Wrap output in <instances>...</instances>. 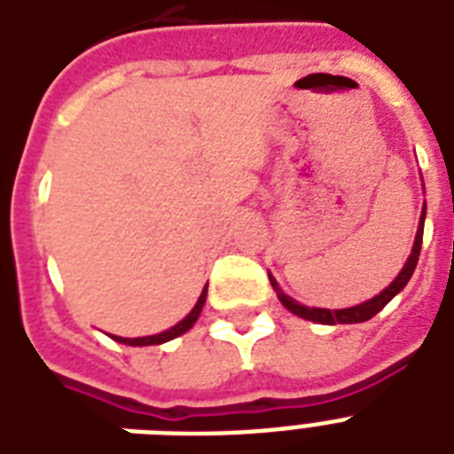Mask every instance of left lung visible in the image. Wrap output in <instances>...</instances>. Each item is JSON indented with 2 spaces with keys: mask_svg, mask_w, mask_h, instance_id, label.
Listing matches in <instances>:
<instances>
[{
  "mask_svg": "<svg viewBox=\"0 0 454 454\" xmlns=\"http://www.w3.org/2000/svg\"><path fill=\"white\" fill-rule=\"evenodd\" d=\"M424 219H427V202H424L422 207V216H419V226H417V235H415V242H412V252H410L408 262H405V266L401 269V273L395 276V280L388 287H384V290L377 294V297L367 299V301L363 303H356V306H348V309H310V306H303V303H299L297 299H292L290 294H285L283 290H280V285L276 283V278L270 276L269 273V280H270V287L276 290L278 299H280V303H283L285 309L290 310V313H294V316L303 317V320H310V323H317V325H351V323H365V320H370L372 316H377L384 306H387L391 299L398 294V292H403V287L410 283V278H412V273H415V266H417V259H419V249H422V235H424Z\"/></svg>",
  "mask_w": 454,
  "mask_h": 454,
  "instance_id": "1",
  "label": "left lung"
}]
</instances>
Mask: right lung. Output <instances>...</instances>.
Wrapping results in <instances>:
<instances>
[{"instance_id": "1", "label": "right lung", "mask_w": 454, "mask_h": 454, "mask_svg": "<svg viewBox=\"0 0 454 454\" xmlns=\"http://www.w3.org/2000/svg\"><path fill=\"white\" fill-rule=\"evenodd\" d=\"M207 301V287L202 290V294H200L198 303L192 306V310L188 313V316L184 317V320H178L174 327H169V330L160 332V334H151V337H115V334H110V337L115 339V341H120V344H127V346H157V344H164V341H171V339L181 337V334H185V332L191 330L192 325L198 323L200 313H202V306H205Z\"/></svg>"}]
</instances>
